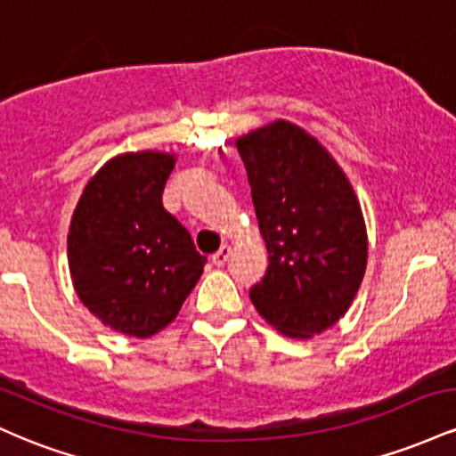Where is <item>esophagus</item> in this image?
I'll list each match as a JSON object with an SVG mask.
<instances>
[{
  "mask_svg": "<svg viewBox=\"0 0 456 456\" xmlns=\"http://www.w3.org/2000/svg\"><path fill=\"white\" fill-rule=\"evenodd\" d=\"M229 255H232V246H227V244H223L221 248L216 250V253L212 255V264L214 265H218V268H223L224 264H227V259H229Z\"/></svg>",
  "mask_w": 456,
  "mask_h": 456,
  "instance_id": "1",
  "label": "esophagus"
}]
</instances>
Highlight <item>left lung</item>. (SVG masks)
Instances as JSON below:
<instances>
[{
    "label": "left lung",
    "instance_id": "obj_1",
    "mask_svg": "<svg viewBox=\"0 0 456 456\" xmlns=\"http://www.w3.org/2000/svg\"><path fill=\"white\" fill-rule=\"evenodd\" d=\"M238 151L270 255L250 300L287 337L323 332L345 315L366 268L354 188L323 145L289 122L238 139Z\"/></svg>",
    "mask_w": 456,
    "mask_h": 456
}]
</instances>
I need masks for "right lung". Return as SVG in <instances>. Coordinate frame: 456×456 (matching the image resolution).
<instances>
[{
  "label": "right lung",
  "instance_id": "right-lung-1",
  "mask_svg": "<svg viewBox=\"0 0 456 456\" xmlns=\"http://www.w3.org/2000/svg\"><path fill=\"white\" fill-rule=\"evenodd\" d=\"M174 156L137 151L109 160L86 186L68 233L81 302L118 332L148 338L171 323L206 257L162 208Z\"/></svg>",
  "mask_w": 456,
  "mask_h": 456
}]
</instances>
